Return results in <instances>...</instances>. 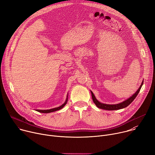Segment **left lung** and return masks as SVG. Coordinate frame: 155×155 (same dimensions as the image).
Returning a JSON list of instances; mask_svg holds the SVG:
<instances>
[{
    "mask_svg": "<svg viewBox=\"0 0 155 155\" xmlns=\"http://www.w3.org/2000/svg\"><path fill=\"white\" fill-rule=\"evenodd\" d=\"M143 80L140 85V86L139 87V88L138 89V90L136 92L135 94H134L133 95H132L130 97H129L128 99L126 100L125 101L121 102V103H120V104H114V105H109V104H102V103H101L99 102L97 99L95 97L94 94L93 93V92H91V95H92V99H93V101L94 102V103L96 104V105L99 108H101V109H104V110H119V109H121V108H125L126 107H127L132 101H133L135 98L137 97V96L138 95L141 87H142V86L143 84Z\"/></svg>",
    "mask_w": 155,
    "mask_h": 155,
    "instance_id": "8db88e82",
    "label": "left lung"
}]
</instances>
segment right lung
<instances>
[{"label":"right lung","instance_id":"obj_1","mask_svg":"<svg viewBox=\"0 0 155 155\" xmlns=\"http://www.w3.org/2000/svg\"><path fill=\"white\" fill-rule=\"evenodd\" d=\"M68 98L67 97V99H66V101L65 102L62 104L61 105V106L58 107H56V108H52V109H50V110H37L36 111L38 112H40V113H44V114H47V113H50V112H55V111H57V110H59L60 109H61L62 108H63L65 105L67 104L68 102Z\"/></svg>","mask_w":155,"mask_h":155}]
</instances>
